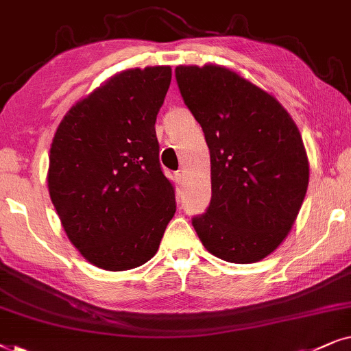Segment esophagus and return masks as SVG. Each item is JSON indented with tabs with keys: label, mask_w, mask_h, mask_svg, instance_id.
<instances>
[{
	"label": "esophagus",
	"mask_w": 351,
	"mask_h": 351,
	"mask_svg": "<svg viewBox=\"0 0 351 351\" xmlns=\"http://www.w3.org/2000/svg\"><path fill=\"white\" fill-rule=\"evenodd\" d=\"M183 180H184V175H183V173H181V171H176V173H175V181H176V183L181 184V183H183Z\"/></svg>",
	"instance_id": "obj_1"
}]
</instances>
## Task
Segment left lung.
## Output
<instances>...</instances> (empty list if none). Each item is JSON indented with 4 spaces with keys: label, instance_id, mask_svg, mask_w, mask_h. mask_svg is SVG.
I'll use <instances>...</instances> for the list:
<instances>
[{
    "label": "left lung",
    "instance_id": "1",
    "mask_svg": "<svg viewBox=\"0 0 351 351\" xmlns=\"http://www.w3.org/2000/svg\"><path fill=\"white\" fill-rule=\"evenodd\" d=\"M184 104L210 149L212 200L193 226L210 254L255 263L286 239L305 199L302 134L269 93L221 65H178Z\"/></svg>",
    "mask_w": 351,
    "mask_h": 351
}]
</instances>
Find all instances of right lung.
I'll return each mask as SVG.
<instances>
[{
	"label": "right lung",
	"mask_w": 351,
	"mask_h": 351,
	"mask_svg": "<svg viewBox=\"0 0 351 351\" xmlns=\"http://www.w3.org/2000/svg\"><path fill=\"white\" fill-rule=\"evenodd\" d=\"M170 82L168 65L123 70L78 101L56 130L51 200L69 241L97 268L146 263L176 212L156 136Z\"/></svg>",
	"instance_id": "1"
}]
</instances>
